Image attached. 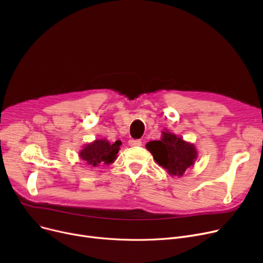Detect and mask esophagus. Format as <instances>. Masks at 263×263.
Listing matches in <instances>:
<instances>
[{
  "mask_svg": "<svg viewBox=\"0 0 263 263\" xmlns=\"http://www.w3.org/2000/svg\"><path fill=\"white\" fill-rule=\"evenodd\" d=\"M128 143H129V145L131 147H136V146H141L142 145V141L141 140H130Z\"/></svg>",
  "mask_w": 263,
  "mask_h": 263,
  "instance_id": "obj_1",
  "label": "esophagus"
}]
</instances>
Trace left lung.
<instances>
[{
    "label": "left lung",
    "instance_id": "1",
    "mask_svg": "<svg viewBox=\"0 0 263 263\" xmlns=\"http://www.w3.org/2000/svg\"><path fill=\"white\" fill-rule=\"evenodd\" d=\"M146 148L155 161L171 176H183L197 159V150L194 145L168 131L163 132L161 141L147 143Z\"/></svg>",
    "mask_w": 263,
    "mask_h": 263
}]
</instances>
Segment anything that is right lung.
Wrapping results in <instances>:
<instances>
[{
  "label": "right lung",
  "mask_w": 263,
  "mask_h": 263,
  "mask_svg": "<svg viewBox=\"0 0 263 263\" xmlns=\"http://www.w3.org/2000/svg\"><path fill=\"white\" fill-rule=\"evenodd\" d=\"M117 142L109 144L106 140H96L87 144L80 151V158L85 161L87 165L92 167L100 166V164H110L116 160V155L119 151Z\"/></svg>",
  "instance_id": "right-lung-1"
}]
</instances>
